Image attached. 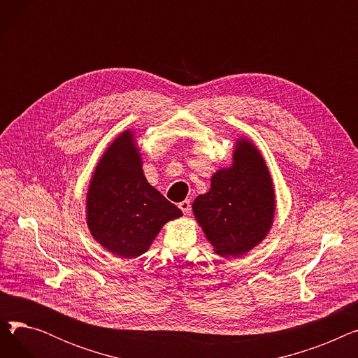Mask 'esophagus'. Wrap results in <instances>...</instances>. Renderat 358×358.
Returning <instances> with one entry per match:
<instances>
[{
	"mask_svg": "<svg viewBox=\"0 0 358 358\" xmlns=\"http://www.w3.org/2000/svg\"><path fill=\"white\" fill-rule=\"evenodd\" d=\"M178 208L181 209V212H182L184 215H189L190 210H192V201H190V200H184V201L178 203Z\"/></svg>",
	"mask_w": 358,
	"mask_h": 358,
	"instance_id": "34e87169",
	"label": "esophagus"
}]
</instances>
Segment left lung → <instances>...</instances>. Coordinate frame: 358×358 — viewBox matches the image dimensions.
I'll list each match as a JSON object with an SVG mask.
<instances>
[{
  "label": "left lung",
  "mask_w": 358,
  "mask_h": 358,
  "mask_svg": "<svg viewBox=\"0 0 358 358\" xmlns=\"http://www.w3.org/2000/svg\"><path fill=\"white\" fill-rule=\"evenodd\" d=\"M273 181L264 158L248 139L236 141L234 161L212 177L210 190L193 203V213L220 257L251 251L271 229Z\"/></svg>",
  "instance_id": "1"
}]
</instances>
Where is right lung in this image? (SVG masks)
Returning a JSON list of instances; mask_svg holds the SVG:
<instances>
[{
    "label": "right lung",
    "mask_w": 358,
    "mask_h": 358,
    "mask_svg": "<svg viewBox=\"0 0 358 358\" xmlns=\"http://www.w3.org/2000/svg\"><path fill=\"white\" fill-rule=\"evenodd\" d=\"M182 212L148 182L131 130L106 149L87 193L91 235L111 254L135 258L146 252L169 220Z\"/></svg>",
    "instance_id": "right-lung-1"
}]
</instances>
